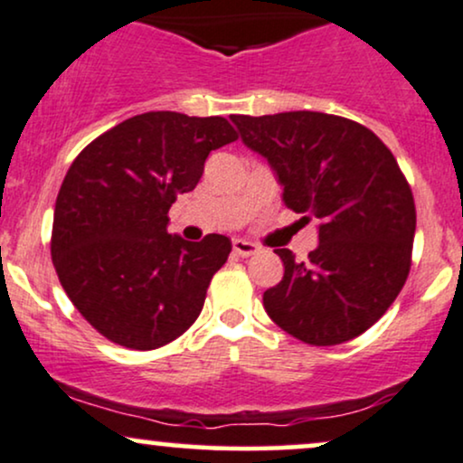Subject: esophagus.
Returning a JSON list of instances; mask_svg holds the SVG:
<instances>
[{
    "mask_svg": "<svg viewBox=\"0 0 463 463\" xmlns=\"http://www.w3.org/2000/svg\"><path fill=\"white\" fill-rule=\"evenodd\" d=\"M258 251V244L242 241V238H236V241H233V253L241 255V258H249V255H255Z\"/></svg>",
    "mask_w": 463,
    "mask_h": 463,
    "instance_id": "1",
    "label": "esophagus"
}]
</instances>
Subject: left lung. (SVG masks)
Returning <instances> with one entry per match:
<instances>
[{"mask_svg":"<svg viewBox=\"0 0 463 463\" xmlns=\"http://www.w3.org/2000/svg\"><path fill=\"white\" fill-rule=\"evenodd\" d=\"M232 121L242 143L269 160L288 208L320 222L306 262L290 249L275 251L284 279L264 292V309L306 345L357 338L392 306L411 266L416 205L392 151L335 114H233Z\"/></svg>","mask_w":463,"mask_h":463,"instance_id":"1","label":"left lung"}]
</instances>
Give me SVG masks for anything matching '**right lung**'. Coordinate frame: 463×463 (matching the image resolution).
I'll list each match as a JSON object with an SVG mask.
<instances>
[{"label": "right lung", "instance_id": "add662e5", "mask_svg": "<svg viewBox=\"0 0 463 463\" xmlns=\"http://www.w3.org/2000/svg\"><path fill=\"white\" fill-rule=\"evenodd\" d=\"M236 138L222 117L145 112L97 136L69 166L52 260L71 303L114 345L157 349L197 320L232 241L171 236L168 210L197 186L210 151Z\"/></svg>", "mask_w": 463, "mask_h": 463}]
</instances>
